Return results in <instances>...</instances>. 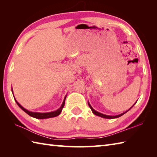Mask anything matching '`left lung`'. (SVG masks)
Returning <instances> with one entry per match:
<instances>
[{
	"label": "left lung",
	"instance_id": "8db88e82",
	"mask_svg": "<svg viewBox=\"0 0 157 157\" xmlns=\"http://www.w3.org/2000/svg\"><path fill=\"white\" fill-rule=\"evenodd\" d=\"M134 105H135V104H134ZM88 105H89V106H90V108L91 109L92 113H94V115H97V116H100V117H103V118H106V119H114V118H117V117H121V116H122L123 115H124L125 113H127V112H128V111H129V110L132 108V106H134V105H133V106H132V107L130 108V109L128 110V111H126V112H125V113H121V114H120V115H116V116H109V115H104V114H102V113H98V112H97V111H96L92 107L91 105L89 104V103H88Z\"/></svg>",
	"mask_w": 157,
	"mask_h": 157
}]
</instances>
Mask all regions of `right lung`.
<instances>
[{
    "label": "right lung",
    "instance_id": "obj_1",
    "mask_svg": "<svg viewBox=\"0 0 157 157\" xmlns=\"http://www.w3.org/2000/svg\"><path fill=\"white\" fill-rule=\"evenodd\" d=\"M65 98H66V97L65 98L64 101H63L61 107H60L59 109H57L55 111H52V112H50V113H34V112H30V111H28L27 109H25L23 108L21 105H20V104H19V103L17 102V101H16L15 98V101L17 102V105L19 106V107L21 108L23 111H25L26 113H27V114H28L29 116H31V117H34V118H36V119H46V118L55 117H56V116H58L60 114V113H61L63 106H64V105H65Z\"/></svg>",
    "mask_w": 157,
    "mask_h": 157
}]
</instances>
